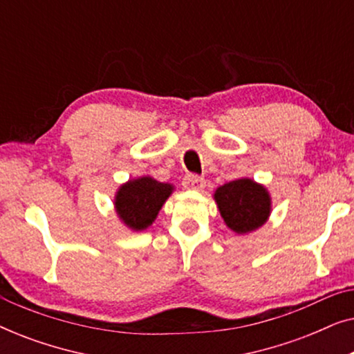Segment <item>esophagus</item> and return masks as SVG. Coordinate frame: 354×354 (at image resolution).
Here are the masks:
<instances>
[{
    "label": "esophagus",
    "mask_w": 354,
    "mask_h": 354,
    "mask_svg": "<svg viewBox=\"0 0 354 354\" xmlns=\"http://www.w3.org/2000/svg\"><path fill=\"white\" fill-rule=\"evenodd\" d=\"M205 185H206L205 178L198 177L195 174H188V176L183 178V187H185L187 190H203Z\"/></svg>",
    "instance_id": "obj_1"
}]
</instances>
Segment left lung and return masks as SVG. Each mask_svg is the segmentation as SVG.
Instances as JSON below:
<instances>
[{
    "label": "left lung",
    "instance_id": "1",
    "mask_svg": "<svg viewBox=\"0 0 354 354\" xmlns=\"http://www.w3.org/2000/svg\"><path fill=\"white\" fill-rule=\"evenodd\" d=\"M214 201L225 225L239 235L263 227L272 211L268 188L246 177L217 188Z\"/></svg>",
    "mask_w": 354,
    "mask_h": 354
}]
</instances>
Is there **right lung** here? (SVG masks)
Masks as SVG:
<instances>
[{
    "label": "right lung",
    "mask_w": 354,
    "mask_h": 354,
    "mask_svg": "<svg viewBox=\"0 0 354 354\" xmlns=\"http://www.w3.org/2000/svg\"><path fill=\"white\" fill-rule=\"evenodd\" d=\"M174 185L143 176L122 183L114 196L118 217L133 232H142L153 224L164 203L172 195Z\"/></svg>",
    "instance_id": "add662e5"
}]
</instances>
